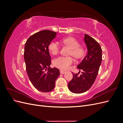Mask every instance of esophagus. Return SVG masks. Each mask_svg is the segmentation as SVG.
<instances>
[{
	"instance_id": "obj_1",
	"label": "esophagus",
	"mask_w": 123,
	"mask_h": 123,
	"mask_svg": "<svg viewBox=\"0 0 123 123\" xmlns=\"http://www.w3.org/2000/svg\"><path fill=\"white\" fill-rule=\"evenodd\" d=\"M60 73H61V74H64V73H66V71H64V70H60Z\"/></svg>"
}]
</instances>
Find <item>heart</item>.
Returning <instances> with one entry per match:
<instances>
[{
	"label": "heart",
	"mask_w": 123,
	"mask_h": 123,
	"mask_svg": "<svg viewBox=\"0 0 123 123\" xmlns=\"http://www.w3.org/2000/svg\"><path fill=\"white\" fill-rule=\"evenodd\" d=\"M62 42L71 49L70 55H72L76 58H80L83 56L85 50L83 47L79 46V43L76 39L73 37L65 38L62 39ZM48 47L51 53L54 55L58 54L60 50V45L56 41H52ZM73 61V58L71 57L59 56L54 59L53 65L59 69L66 70L72 64Z\"/></svg>",
	"instance_id": "obj_1"
}]
</instances>
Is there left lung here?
<instances>
[{"mask_svg":"<svg viewBox=\"0 0 123 123\" xmlns=\"http://www.w3.org/2000/svg\"><path fill=\"white\" fill-rule=\"evenodd\" d=\"M84 42L88 53L77 67L82 70V74L78 75L77 73L72 72L73 79L68 85L69 90L74 93H82L91 87L98 75L102 60V51L99 44L86 34Z\"/></svg>","mask_w":123,"mask_h":123,"instance_id":"1","label":"left lung"}]
</instances>
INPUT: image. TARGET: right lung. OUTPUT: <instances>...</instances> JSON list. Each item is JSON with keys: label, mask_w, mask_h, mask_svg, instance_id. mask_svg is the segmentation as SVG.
<instances>
[{"label": "right lung", "mask_w": 123, "mask_h": 123, "mask_svg": "<svg viewBox=\"0 0 123 123\" xmlns=\"http://www.w3.org/2000/svg\"><path fill=\"white\" fill-rule=\"evenodd\" d=\"M56 34L47 30L39 31L30 37L25 45L24 59L28 77L33 86L43 92L53 90L60 74L58 69L50 68L51 58L48 49Z\"/></svg>", "instance_id": "1"}]
</instances>
